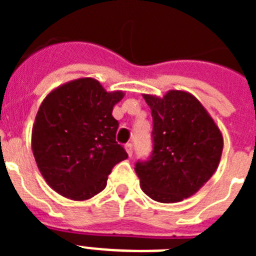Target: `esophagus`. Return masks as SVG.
Wrapping results in <instances>:
<instances>
[{"mask_svg":"<svg viewBox=\"0 0 256 256\" xmlns=\"http://www.w3.org/2000/svg\"><path fill=\"white\" fill-rule=\"evenodd\" d=\"M124 148H126V154H128V155H130V156H132V154H133V144L130 142V144H126V146H124Z\"/></svg>","mask_w":256,"mask_h":256,"instance_id":"obj_1","label":"esophagus"}]
</instances>
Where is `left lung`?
Returning a JSON list of instances; mask_svg holds the SVG:
<instances>
[{
  "mask_svg": "<svg viewBox=\"0 0 256 256\" xmlns=\"http://www.w3.org/2000/svg\"><path fill=\"white\" fill-rule=\"evenodd\" d=\"M151 108L154 151L136 164L142 191L173 204L191 198L212 178L223 151V134L192 94L170 90L162 97L142 94Z\"/></svg>",
  "mask_w": 256,
  "mask_h": 256,
  "instance_id": "1",
  "label": "left lung"
}]
</instances>
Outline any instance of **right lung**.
<instances>
[{
	"instance_id": "1",
	"label": "right lung",
	"mask_w": 256,
	"mask_h": 256,
	"mask_svg": "<svg viewBox=\"0 0 256 256\" xmlns=\"http://www.w3.org/2000/svg\"><path fill=\"white\" fill-rule=\"evenodd\" d=\"M123 91L108 92L94 78L54 88L40 104L32 128V151L42 177L58 195L74 201L106 187L115 164L128 154L115 141L112 108Z\"/></svg>"
}]
</instances>
